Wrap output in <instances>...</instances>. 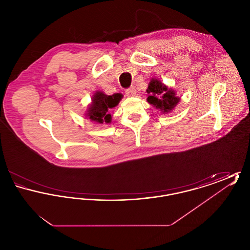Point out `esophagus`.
<instances>
[{"label":"esophagus","mask_w":250,"mask_h":250,"mask_svg":"<svg viewBox=\"0 0 250 250\" xmlns=\"http://www.w3.org/2000/svg\"><path fill=\"white\" fill-rule=\"evenodd\" d=\"M136 93H137V92H136V88L133 87V86L125 90V94H126L127 96H135Z\"/></svg>","instance_id":"obj_1"}]
</instances>
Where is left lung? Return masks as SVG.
<instances>
[{
	"instance_id": "left-lung-1",
	"label": "left lung",
	"mask_w": 250,
	"mask_h": 250,
	"mask_svg": "<svg viewBox=\"0 0 250 250\" xmlns=\"http://www.w3.org/2000/svg\"><path fill=\"white\" fill-rule=\"evenodd\" d=\"M146 92L148 94L147 102L163 114L171 112L181 100V97L176 95L177 93L174 89L168 88L166 84L156 78L151 79Z\"/></svg>"
}]
</instances>
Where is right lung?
I'll use <instances>...</instances> for the list:
<instances>
[{
    "label": "right lung",
    "instance_id": "1",
    "mask_svg": "<svg viewBox=\"0 0 250 250\" xmlns=\"http://www.w3.org/2000/svg\"><path fill=\"white\" fill-rule=\"evenodd\" d=\"M123 97L122 94L107 95L101 91H96L92 96V102L87 107L85 116L97 124H110L111 108L119 104Z\"/></svg>",
    "mask_w": 250,
    "mask_h": 250
}]
</instances>
